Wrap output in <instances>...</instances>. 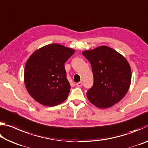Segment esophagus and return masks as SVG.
<instances>
[{
    "label": "esophagus",
    "instance_id": "esophagus-1",
    "mask_svg": "<svg viewBox=\"0 0 148 148\" xmlns=\"http://www.w3.org/2000/svg\"><path fill=\"white\" fill-rule=\"evenodd\" d=\"M82 85H83V84H82V82H78V83L76 84V86L78 87H82Z\"/></svg>",
    "mask_w": 148,
    "mask_h": 148
}]
</instances>
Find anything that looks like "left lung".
<instances>
[{"label":"left lung","instance_id":"8db88e82","mask_svg":"<svg viewBox=\"0 0 148 148\" xmlns=\"http://www.w3.org/2000/svg\"><path fill=\"white\" fill-rule=\"evenodd\" d=\"M89 61L93 86L87 92L92 104L100 108L114 106L123 98L131 82V69L123 56L108 46L82 52Z\"/></svg>","mask_w":148,"mask_h":148}]
</instances>
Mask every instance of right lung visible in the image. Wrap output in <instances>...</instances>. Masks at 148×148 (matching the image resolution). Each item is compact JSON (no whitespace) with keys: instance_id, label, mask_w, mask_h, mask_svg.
<instances>
[{"instance_id":"right-lung-1","label":"right lung","mask_w":148,"mask_h":148,"mask_svg":"<svg viewBox=\"0 0 148 148\" xmlns=\"http://www.w3.org/2000/svg\"><path fill=\"white\" fill-rule=\"evenodd\" d=\"M74 52L73 49L52 44L31 55L25 67L24 79L27 91L35 101L54 106L67 99L71 86L64 63Z\"/></svg>"}]
</instances>
